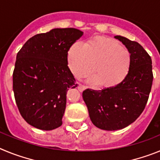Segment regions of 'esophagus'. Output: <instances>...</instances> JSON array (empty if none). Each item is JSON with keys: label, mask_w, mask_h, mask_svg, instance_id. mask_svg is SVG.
Returning a JSON list of instances; mask_svg holds the SVG:
<instances>
[{"label": "esophagus", "mask_w": 160, "mask_h": 160, "mask_svg": "<svg viewBox=\"0 0 160 160\" xmlns=\"http://www.w3.org/2000/svg\"><path fill=\"white\" fill-rule=\"evenodd\" d=\"M78 90L80 91V92H82L83 90H86V87H84V86H81V85H78Z\"/></svg>", "instance_id": "esophagus-1"}]
</instances>
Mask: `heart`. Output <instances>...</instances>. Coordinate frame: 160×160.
<instances>
[{
  "label": "heart",
  "instance_id": "obj_1",
  "mask_svg": "<svg viewBox=\"0 0 160 160\" xmlns=\"http://www.w3.org/2000/svg\"><path fill=\"white\" fill-rule=\"evenodd\" d=\"M68 65L76 78L88 75L94 70L95 75L88 79L89 83L114 88L128 78L131 57L116 41L94 37L84 46L79 42L72 45L68 52Z\"/></svg>",
  "mask_w": 160,
  "mask_h": 160
}]
</instances>
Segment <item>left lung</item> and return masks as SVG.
Listing matches in <instances>:
<instances>
[{
    "label": "left lung",
    "mask_w": 160,
    "mask_h": 160,
    "mask_svg": "<svg viewBox=\"0 0 160 160\" xmlns=\"http://www.w3.org/2000/svg\"><path fill=\"white\" fill-rule=\"evenodd\" d=\"M114 38L131 54L128 78L114 88L87 89L82 93L91 122L105 131L122 129L135 122L146 107L153 81L152 58L140 44L122 36Z\"/></svg>",
    "instance_id": "left-lung-1"
}]
</instances>
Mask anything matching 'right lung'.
Wrapping results in <instances>:
<instances>
[{
    "label": "right lung",
    "mask_w": 160,
    "mask_h": 160,
    "mask_svg": "<svg viewBox=\"0 0 160 160\" xmlns=\"http://www.w3.org/2000/svg\"><path fill=\"white\" fill-rule=\"evenodd\" d=\"M82 35L73 28L53 29L29 38L18 53L12 88L29 125L51 131L62 124L67 91L77 87L68 67V51Z\"/></svg>",
    "instance_id": "add662e5"
}]
</instances>
